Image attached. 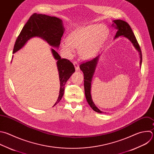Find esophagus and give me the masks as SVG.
Segmentation results:
<instances>
[{"label":"esophagus","mask_w":154,"mask_h":154,"mask_svg":"<svg viewBox=\"0 0 154 154\" xmlns=\"http://www.w3.org/2000/svg\"><path fill=\"white\" fill-rule=\"evenodd\" d=\"M73 64L75 66V69L76 71H79V63L78 62H77L76 61H74L73 62Z\"/></svg>","instance_id":"esophagus-1"}]
</instances>
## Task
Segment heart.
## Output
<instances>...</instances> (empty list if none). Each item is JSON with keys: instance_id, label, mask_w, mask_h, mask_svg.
<instances>
[{"instance_id": "heart-1", "label": "heart", "mask_w": 154, "mask_h": 154, "mask_svg": "<svg viewBox=\"0 0 154 154\" xmlns=\"http://www.w3.org/2000/svg\"><path fill=\"white\" fill-rule=\"evenodd\" d=\"M108 34V27L103 24L80 27L69 34L68 40L62 43V48L69 55L74 52L75 48H80V56L84 59H90L95 56Z\"/></svg>"}]
</instances>
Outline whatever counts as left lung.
<instances>
[{
  "mask_svg": "<svg viewBox=\"0 0 154 154\" xmlns=\"http://www.w3.org/2000/svg\"><path fill=\"white\" fill-rule=\"evenodd\" d=\"M113 26L117 29L116 35H115L114 38L119 37L120 36L123 35V37L128 38L134 45V47L139 52L140 57V65L142 62V54L141 51L139 44L137 40V38L131 28L129 25L125 21L122 20H115L113 21ZM100 56V55H99ZM99 56L94 58L93 59L82 63L80 65V68L84 74V88L85 92L86 100L88 104L91 107V108L95 112L98 113H103V112L101 111L94 104L92 101L91 95V82L94 72L95 71L97 62L98 60Z\"/></svg>",
  "mask_w": 154,
  "mask_h": 154,
  "instance_id": "obj_1",
  "label": "left lung"
}]
</instances>
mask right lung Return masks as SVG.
Returning <instances> with one entry per match:
<instances>
[{
    "label": "right lung",
    "mask_w": 154,
    "mask_h": 154,
    "mask_svg": "<svg viewBox=\"0 0 154 154\" xmlns=\"http://www.w3.org/2000/svg\"><path fill=\"white\" fill-rule=\"evenodd\" d=\"M64 31L65 28L61 19L45 14L34 13L29 17L17 37L13 53L14 54L20 49L28 40L34 37H40L46 41L49 45L58 48L60 44ZM51 51L54 59L57 60V66L60 86L59 95L54 105L55 106L62 99L64 94L66 82L75 72V68L69 60L61 59L59 54L54 49H51Z\"/></svg>",
    "instance_id": "1"
}]
</instances>
